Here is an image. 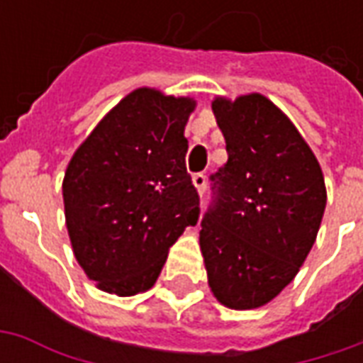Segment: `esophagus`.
Listing matches in <instances>:
<instances>
[{"label": "esophagus", "mask_w": 363, "mask_h": 363, "mask_svg": "<svg viewBox=\"0 0 363 363\" xmlns=\"http://www.w3.org/2000/svg\"><path fill=\"white\" fill-rule=\"evenodd\" d=\"M192 182H194V186L198 189V194L202 196L206 192V184H208V181H206V174L204 173H196L194 177H192Z\"/></svg>", "instance_id": "34e87169"}]
</instances>
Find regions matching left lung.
Wrapping results in <instances>:
<instances>
[{
  "mask_svg": "<svg viewBox=\"0 0 363 363\" xmlns=\"http://www.w3.org/2000/svg\"><path fill=\"white\" fill-rule=\"evenodd\" d=\"M212 111L228 163L210 177L200 249L218 301L255 309L299 272L317 239L327 189L311 147L267 96H218Z\"/></svg>",
  "mask_w": 363,
  "mask_h": 363,
  "instance_id": "obj_1",
  "label": "left lung"
}]
</instances>
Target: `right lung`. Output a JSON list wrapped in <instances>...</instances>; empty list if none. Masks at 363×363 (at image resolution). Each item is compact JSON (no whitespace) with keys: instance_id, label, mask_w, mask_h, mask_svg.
I'll use <instances>...</instances> for the list:
<instances>
[{"instance_id":"obj_1","label":"right lung","mask_w":363,"mask_h":363,"mask_svg":"<svg viewBox=\"0 0 363 363\" xmlns=\"http://www.w3.org/2000/svg\"><path fill=\"white\" fill-rule=\"evenodd\" d=\"M194 106L189 96L132 91L67 165L62 192L74 255L108 294L150 289L169 247L198 223L200 196L184 161Z\"/></svg>"}]
</instances>
